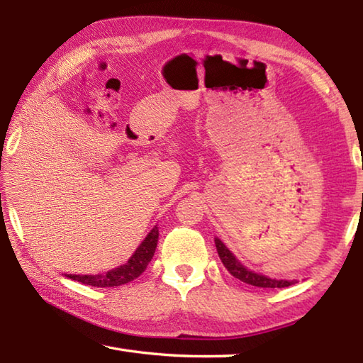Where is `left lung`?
<instances>
[{"mask_svg":"<svg viewBox=\"0 0 363 363\" xmlns=\"http://www.w3.org/2000/svg\"><path fill=\"white\" fill-rule=\"evenodd\" d=\"M215 246H217L218 256L223 262V265L228 268V272L233 274L237 279H240L245 284L250 285H256V287L262 289H282V287H289V285L293 284V281H277V279H269L267 276H262L257 273H252L250 269H246L240 262H238L233 252H230L225 245L221 243V240L215 238Z\"/></svg>","mask_w":363,"mask_h":363,"instance_id":"left-lung-1","label":"left lung"}]
</instances>
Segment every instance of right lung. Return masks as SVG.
I'll return each instance as SVG.
<instances>
[{"label": "right lung", "mask_w": 363, "mask_h": 363, "mask_svg": "<svg viewBox=\"0 0 363 363\" xmlns=\"http://www.w3.org/2000/svg\"><path fill=\"white\" fill-rule=\"evenodd\" d=\"M157 238H159V229L157 226H154L151 233L146 235L142 245L138 246L137 251L134 252V256L128 260L126 265H121L115 269H111L104 274H70L67 277H70L73 281H78L81 284L91 285V287H118V285L128 284L130 281H134L135 277L140 276L148 264L151 262L154 251H156L157 246Z\"/></svg>", "instance_id": "right-lung-1"}]
</instances>
